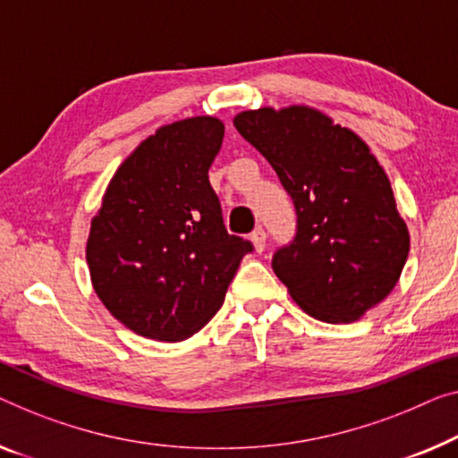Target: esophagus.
Masks as SVG:
<instances>
[{"label": "esophagus", "mask_w": 458, "mask_h": 458, "mask_svg": "<svg viewBox=\"0 0 458 458\" xmlns=\"http://www.w3.org/2000/svg\"><path fill=\"white\" fill-rule=\"evenodd\" d=\"M250 241H252V244H255L257 252H263L265 250V242H267V234H265L263 228H257L250 234Z\"/></svg>", "instance_id": "34e87169"}]
</instances>
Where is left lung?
<instances>
[{
  "mask_svg": "<svg viewBox=\"0 0 458 458\" xmlns=\"http://www.w3.org/2000/svg\"><path fill=\"white\" fill-rule=\"evenodd\" d=\"M234 127L296 209V236L273 255L276 276L310 317L358 320L391 294L409 255L386 173L356 133L315 108L244 111Z\"/></svg>",
  "mask_w": 458,
  "mask_h": 458,
  "instance_id": "1",
  "label": "left lung"
}]
</instances>
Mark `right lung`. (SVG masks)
<instances>
[{
	"label": "right lung",
	"instance_id": "add662e5",
	"mask_svg": "<svg viewBox=\"0 0 458 458\" xmlns=\"http://www.w3.org/2000/svg\"><path fill=\"white\" fill-rule=\"evenodd\" d=\"M222 121L160 127L121 164L92 220L86 261L102 304L127 329L182 341L220 310L252 242L228 234L208 170Z\"/></svg>",
	"mask_w": 458,
	"mask_h": 458
}]
</instances>
